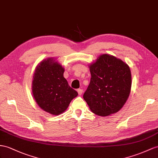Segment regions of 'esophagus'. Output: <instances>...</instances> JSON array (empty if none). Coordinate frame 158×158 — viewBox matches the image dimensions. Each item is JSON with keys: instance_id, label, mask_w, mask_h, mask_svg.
I'll use <instances>...</instances> for the list:
<instances>
[{"instance_id": "1", "label": "esophagus", "mask_w": 158, "mask_h": 158, "mask_svg": "<svg viewBox=\"0 0 158 158\" xmlns=\"http://www.w3.org/2000/svg\"><path fill=\"white\" fill-rule=\"evenodd\" d=\"M77 92H78V94H79V95H81L82 94H83V89H77Z\"/></svg>"}]
</instances>
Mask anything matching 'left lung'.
I'll return each instance as SVG.
<instances>
[{
	"mask_svg": "<svg viewBox=\"0 0 158 158\" xmlns=\"http://www.w3.org/2000/svg\"><path fill=\"white\" fill-rule=\"evenodd\" d=\"M90 83L83 99L95 114H115L127 100L131 87V71L115 56L103 54L89 65Z\"/></svg>",
	"mask_w": 158,
	"mask_h": 158,
	"instance_id": "8db88e82",
	"label": "left lung"
}]
</instances>
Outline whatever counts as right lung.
<instances>
[{
  "label": "right lung",
  "instance_id": "obj_1",
  "mask_svg": "<svg viewBox=\"0 0 158 158\" xmlns=\"http://www.w3.org/2000/svg\"><path fill=\"white\" fill-rule=\"evenodd\" d=\"M64 68L52 58L36 67L32 83L33 95L38 106L51 115L62 114L78 94L63 77Z\"/></svg>",
  "mask_w": 158,
  "mask_h": 158
}]
</instances>
